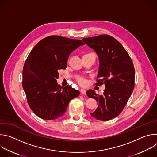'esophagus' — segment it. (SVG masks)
Wrapping results in <instances>:
<instances>
[{"instance_id": "34e87169", "label": "esophagus", "mask_w": 157, "mask_h": 157, "mask_svg": "<svg viewBox=\"0 0 157 157\" xmlns=\"http://www.w3.org/2000/svg\"><path fill=\"white\" fill-rule=\"evenodd\" d=\"M80 91H81V94H84V95H86V91L85 90V89H81Z\"/></svg>"}]
</instances>
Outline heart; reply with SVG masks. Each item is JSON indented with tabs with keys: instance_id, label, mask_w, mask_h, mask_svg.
<instances>
[{
	"instance_id": "b5f03b06",
	"label": "heart",
	"mask_w": 157,
	"mask_h": 157,
	"mask_svg": "<svg viewBox=\"0 0 157 157\" xmlns=\"http://www.w3.org/2000/svg\"><path fill=\"white\" fill-rule=\"evenodd\" d=\"M78 81L82 86H86L87 84V79L83 77H79L78 78Z\"/></svg>"
}]
</instances>
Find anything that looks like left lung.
Here are the masks:
<instances>
[{"label": "left lung", "mask_w": 157, "mask_h": 157, "mask_svg": "<svg viewBox=\"0 0 157 157\" xmlns=\"http://www.w3.org/2000/svg\"><path fill=\"white\" fill-rule=\"evenodd\" d=\"M82 41L97 53L99 68L96 83L103 84V94L94 90L86 92L89 98L95 99L99 105L91 116L100 121L117 117L125 106L134 88L135 70L132 61L121 43L108 35L83 38Z\"/></svg>", "instance_id": "1"}]
</instances>
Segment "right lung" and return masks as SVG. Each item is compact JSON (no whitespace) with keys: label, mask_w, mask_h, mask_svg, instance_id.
<instances>
[{"label":"right lung","mask_w":157,"mask_h":157,"mask_svg":"<svg viewBox=\"0 0 157 157\" xmlns=\"http://www.w3.org/2000/svg\"><path fill=\"white\" fill-rule=\"evenodd\" d=\"M84 43L59 36H47L30 52L23 69L22 86L32 110L44 120L64 115L69 102L79 95L70 86L57 82L58 70L66 69L70 55Z\"/></svg>","instance_id":"1"}]
</instances>
